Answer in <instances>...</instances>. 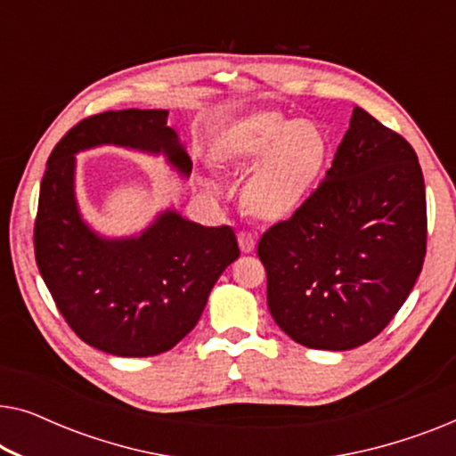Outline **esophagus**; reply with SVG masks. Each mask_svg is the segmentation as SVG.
<instances>
[{
  "label": "esophagus",
  "instance_id": "1",
  "mask_svg": "<svg viewBox=\"0 0 456 456\" xmlns=\"http://www.w3.org/2000/svg\"><path fill=\"white\" fill-rule=\"evenodd\" d=\"M239 247L242 253H253L255 251V236L248 232H239Z\"/></svg>",
  "mask_w": 456,
  "mask_h": 456
}]
</instances>
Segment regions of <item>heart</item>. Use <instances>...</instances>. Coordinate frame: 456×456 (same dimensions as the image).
I'll return each instance as SVG.
<instances>
[{"label":"heart","mask_w":456,"mask_h":456,"mask_svg":"<svg viewBox=\"0 0 456 456\" xmlns=\"http://www.w3.org/2000/svg\"><path fill=\"white\" fill-rule=\"evenodd\" d=\"M328 147L326 133L314 122L253 111L224 130L216 153L224 166L239 172L256 164L242 184V209L257 222L282 224L314 195Z\"/></svg>","instance_id":"b5f03b06"}]
</instances>
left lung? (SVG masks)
<instances>
[{
  "label": "left lung",
  "mask_w": 456,
  "mask_h": 456,
  "mask_svg": "<svg viewBox=\"0 0 456 456\" xmlns=\"http://www.w3.org/2000/svg\"><path fill=\"white\" fill-rule=\"evenodd\" d=\"M426 239V184L413 147L354 108L323 183L259 240L273 322L309 348L365 345L413 290Z\"/></svg>",
  "instance_id": "left-lung-1"
}]
</instances>
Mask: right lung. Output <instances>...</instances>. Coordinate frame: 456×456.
Segmentation results:
<instances>
[{
	"label": "right lung",
	"mask_w": 456,
	"mask_h": 456,
	"mask_svg": "<svg viewBox=\"0 0 456 456\" xmlns=\"http://www.w3.org/2000/svg\"><path fill=\"white\" fill-rule=\"evenodd\" d=\"M102 145L164 155L183 178L192 167L167 110L103 111L78 122L43 174L37 265L78 338L116 357H151L197 326L217 278L239 259V242L230 226H201L176 209L159 211L139 234H99L77 201V153Z\"/></svg>",
	"instance_id": "right-lung-1"
}]
</instances>
